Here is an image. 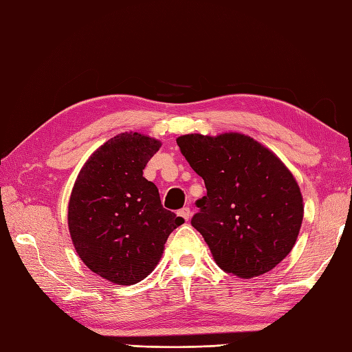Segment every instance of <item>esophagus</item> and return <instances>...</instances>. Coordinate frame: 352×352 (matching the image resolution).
I'll return each mask as SVG.
<instances>
[{"mask_svg": "<svg viewBox=\"0 0 352 352\" xmlns=\"http://www.w3.org/2000/svg\"><path fill=\"white\" fill-rule=\"evenodd\" d=\"M177 214L181 216V217H184L185 221H188V219L191 217V210H190L188 207H184V208L179 210V213H177Z\"/></svg>", "mask_w": 352, "mask_h": 352, "instance_id": "obj_1", "label": "esophagus"}]
</instances>
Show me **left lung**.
Listing matches in <instances>:
<instances>
[{
  "label": "left lung",
  "instance_id": "1",
  "mask_svg": "<svg viewBox=\"0 0 352 352\" xmlns=\"http://www.w3.org/2000/svg\"><path fill=\"white\" fill-rule=\"evenodd\" d=\"M176 142L207 188L191 225L216 263L247 279L273 270L293 250L302 225L294 176L274 153L241 133L185 135Z\"/></svg>",
  "mask_w": 352,
  "mask_h": 352
}]
</instances>
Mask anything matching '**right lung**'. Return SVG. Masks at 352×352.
<instances>
[{"label": "right lung", "mask_w": 352, "mask_h": 352, "mask_svg": "<svg viewBox=\"0 0 352 352\" xmlns=\"http://www.w3.org/2000/svg\"><path fill=\"white\" fill-rule=\"evenodd\" d=\"M161 142L122 133L101 145L79 171L69 202L73 245L87 267L113 283L145 279L184 219L165 210L142 170Z\"/></svg>", "instance_id": "1"}]
</instances>
